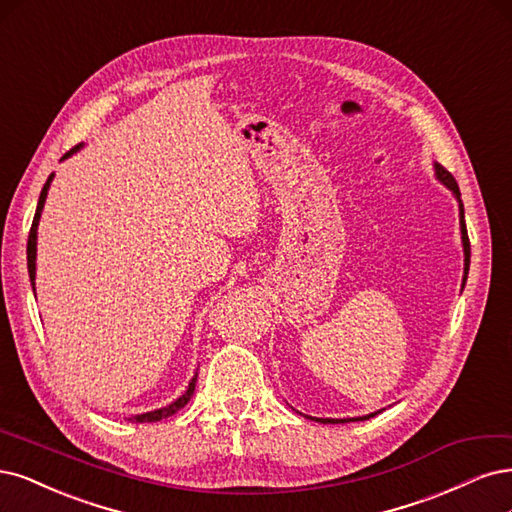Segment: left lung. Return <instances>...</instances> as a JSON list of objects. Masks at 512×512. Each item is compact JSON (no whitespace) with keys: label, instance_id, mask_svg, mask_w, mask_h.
Returning <instances> with one entry per match:
<instances>
[{"label":"left lung","instance_id":"8db88e82","mask_svg":"<svg viewBox=\"0 0 512 512\" xmlns=\"http://www.w3.org/2000/svg\"><path fill=\"white\" fill-rule=\"evenodd\" d=\"M434 176L438 183H442L453 193V197L459 204V232H461V246H464V278H461V291H464L466 280H468V270H470V240H468V229H466V221H464V204H461V193H459L455 178L451 176V172L444 170L436 161H434ZM378 412L381 410L370 412V415H364V417H346V419H319V417H308V415H304V417H308L312 421H319V423H349V421H366V419L378 415Z\"/></svg>","mask_w":512,"mask_h":512}]
</instances>
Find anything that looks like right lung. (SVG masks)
<instances>
[{"label":"right lung","mask_w":512,"mask_h":512,"mask_svg":"<svg viewBox=\"0 0 512 512\" xmlns=\"http://www.w3.org/2000/svg\"><path fill=\"white\" fill-rule=\"evenodd\" d=\"M82 146H85V144H78V146H74L72 151H68V153H65V155L61 157V161H63V159H68V157H72L74 153H78ZM53 178H55V174L48 176V180H46L44 187H42L40 200H38V208H36V217H34V223H31V229H29V240H27V270H29L31 289H34V291H36L38 225H40V217H42V210H44V202H46L48 189H51ZM195 381H197V374H193V378H191V381H189V385H187L185 393H183V395H178V398H176L172 404H168V406H161V408H155V410H148V412H142V415H134V417H129V421H131V423H155V421H161V419H166V417H172L174 412H178L180 408H183V406H185V404L191 400V395H193V391H195Z\"/></svg>","instance_id":"add662e5"}]
</instances>
